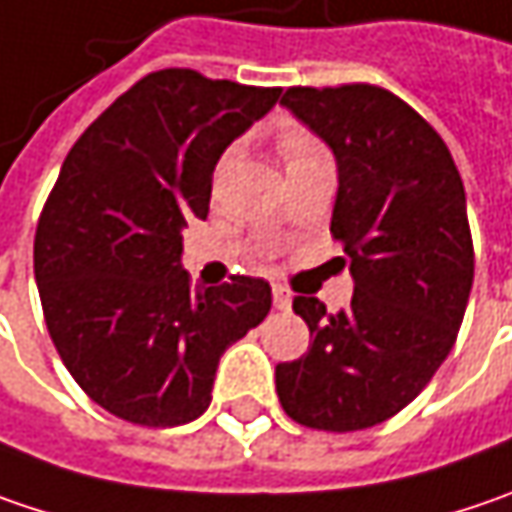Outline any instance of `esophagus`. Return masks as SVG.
Returning a JSON list of instances; mask_svg holds the SVG:
<instances>
[{"instance_id":"esophagus-1","label":"esophagus","mask_w":512,"mask_h":512,"mask_svg":"<svg viewBox=\"0 0 512 512\" xmlns=\"http://www.w3.org/2000/svg\"><path fill=\"white\" fill-rule=\"evenodd\" d=\"M272 301H275V310H289L292 307V295L286 292L284 286H275L272 289Z\"/></svg>"}]
</instances>
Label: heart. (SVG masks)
Returning <instances> with one entry per match:
<instances>
[{"label": "heart", "mask_w": 512, "mask_h": 512, "mask_svg": "<svg viewBox=\"0 0 512 512\" xmlns=\"http://www.w3.org/2000/svg\"><path fill=\"white\" fill-rule=\"evenodd\" d=\"M278 150H281L286 165H295V162H301V159H307V156L321 153L316 141L307 136L304 130H298V127H289V130H284V133L278 136Z\"/></svg>", "instance_id": "1"}]
</instances>
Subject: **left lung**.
Segmentation results:
<instances>
[{"instance_id":"8db88e82","label":"left lung","mask_w":512,"mask_h":512,"mask_svg":"<svg viewBox=\"0 0 512 512\" xmlns=\"http://www.w3.org/2000/svg\"><path fill=\"white\" fill-rule=\"evenodd\" d=\"M281 104L336 156L330 234L353 275L350 307L298 295L310 350L275 368L301 426L359 432L429 385L464 321L475 255L466 194L449 147L406 101L371 83L292 86Z\"/></svg>"}]
</instances>
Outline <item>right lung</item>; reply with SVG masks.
<instances>
[{
  "label": "right lung",
  "instance_id": "add662e5",
  "mask_svg": "<svg viewBox=\"0 0 512 512\" xmlns=\"http://www.w3.org/2000/svg\"><path fill=\"white\" fill-rule=\"evenodd\" d=\"M278 98L162 69L101 112L60 167L34 237L46 327L77 385L127 423L196 420L220 356L272 307L263 278L194 289L182 228L208 217L220 156Z\"/></svg>",
  "mask_w": 512,
  "mask_h": 512
}]
</instances>
